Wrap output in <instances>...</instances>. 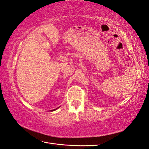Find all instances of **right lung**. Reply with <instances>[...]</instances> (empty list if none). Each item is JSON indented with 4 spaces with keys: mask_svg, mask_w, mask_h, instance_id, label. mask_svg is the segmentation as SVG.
<instances>
[{
    "mask_svg": "<svg viewBox=\"0 0 149 149\" xmlns=\"http://www.w3.org/2000/svg\"><path fill=\"white\" fill-rule=\"evenodd\" d=\"M59 107H58V108H56V109H54V110H50V111H51V112H52V111H54V110H56V109H58L59 108Z\"/></svg>",
    "mask_w": 149,
    "mask_h": 149,
    "instance_id": "1",
    "label": "right lung"
}]
</instances>
